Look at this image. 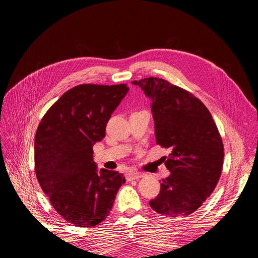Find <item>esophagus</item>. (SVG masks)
<instances>
[{"label":"esophagus","mask_w":258,"mask_h":258,"mask_svg":"<svg viewBox=\"0 0 258 258\" xmlns=\"http://www.w3.org/2000/svg\"><path fill=\"white\" fill-rule=\"evenodd\" d=\"M144 176V173L142 172H139V171H136V170H130L128 171L127 173V178L129 179H138V178H141Z\"/></svg>","instance_id":"esophagus-1"}]
</instances>
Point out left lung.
Returning <instances> with one entry per match:
<instances>
[{
    "label": "left lung",
    "instance_id": "1",
    "mask_svg": "<svg viewBox=\"0 0 258 258\" xmlns=\"http://www.w3.org/2000/svg\"><path fill=\"white\" fill-rule=\"evenodd\" d=\"M132 84L152 101L156 142L171 151L165 162L171 173L150 206L166 217L188 216L220 179L224 161L220 132L206 105L190 92L157 77Z\"/></svg>",
    "mask_w": 258,
    "mask_h": 258
}]
</instances>
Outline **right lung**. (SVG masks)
Returning a JSON list of instances; mask_svg holds the SVG:
<instances>
[{
	"label": "right lung",
	"instance_id": "right-lung-1",
	"mask_svg": "<svg viewBox=\"0 0 258 258\" xmlns=\"http://www.w3.org/2000/svg\"><path fill=\"white\" fill-rule=\"evenodd\" d=\"M129 88L83 84L68 90L42 118L35 135V173L54 210L79 227L110 214L124 176L98 170L92 146L102 141L112 113Z\"/></svg>",
	"mask_w": 258,
	"mask_h": 258
}]
</instances>
